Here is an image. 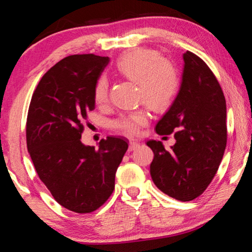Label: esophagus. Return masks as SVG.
<instances>
[{"instance_id": "34e87169", "label": "esophagus", "mask_w": 252, "mask_h": 252, "mask_svg": "<svg viewBox=\"0 0 252 252\" xmlns=\"http://www.w3.org/2000/svg\"><path fill=\"white\" fill-rule=\"evenodd\" d=\"M140 147V144L134 141V140H130L129 142V151H134L135 149H138Z\"/></svg>"}]
</instances>
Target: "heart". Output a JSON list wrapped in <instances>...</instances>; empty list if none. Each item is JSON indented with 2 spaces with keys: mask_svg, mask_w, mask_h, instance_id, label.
<instances>
[{
  "mask_svg": "<svg viewBox=\"0 0 252 252\" xmlns=\"http://www.w3.org/2000/svg\"><path fill=\"white\" fill-rule=\"evenodd\" d=\"M116 72L122 78L138 83V96L153 111L162 112L169 109L180 90V73L177 66L162 59L156 50L139 48L118 58ZM109 81L101 75L93 87V97L96 104L108 100ZM149 120L147 109H139L122 114L114 120L113 126L126 135H135Z\"/></svg>",
  "mask_w": 252,
  "mask_h": 252,
  "instance_id": "obj_1",
  "label": "heart"
}]
</instances>
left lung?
I'll use <instances>...</instances> for the list:
<instances>
[{
	"label": "left lung",
	"instance_id": "obj_1",
	"mask_svg": "<svg viewBox=\"0 0 252 252\" xmlns=\"http://www.w3.org/2000/svg\"><path fill=\"white\" fill-rule=\"evenodd\" d=\"M176 100L158 122V134L174 133L176 144L165 150L148 141L155 158L151 178L162 192L180 201L201 195L216 176L227 146L225 99L216 75L198 55L187 51Z\"/></svg>",
	"mask_w": 252,
	"mask_h": 252
}]
</instances>
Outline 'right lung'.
I'll list each match as a JSON object with an SVG mask.
<instances>
[{
  "instance_id": "1",
  "label": "right lung",
  "mask_w": 252,
  "mask_h": 252,
  "mask_svg": "<svg viewBox=\"0 0 252 252\" xmlns=\"http://www.w3.org/2000/svg\"><path fill=\"white\" fill-rule=\"evenodd\" d=\"M108 57L74 54L42 76L27 119V146L40 180L59 204L76 213L95 211L114 190L126 140L108 136L99 149L84 146L81 134L94 110L93 87Z\"/></svg>"
}]
</instances>
